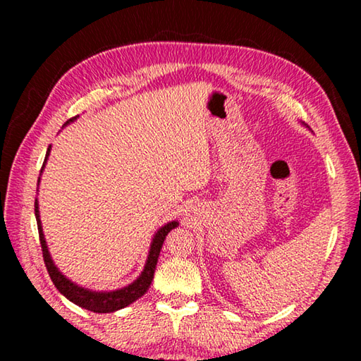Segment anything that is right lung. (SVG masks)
I'll return each instance as SVG.
<instances>
[{
    "label": "right lung",
    "instance_id": "add662e5",
    "mask_svg": "<svg viewBox=\"0 0 361 361\" xmlns=\"http://www.w3.org/2000/svg\"><path fill=\"white\" fill-rule=\"evenodd\" d=\"M76 118L66 121L63 127L68 126L70 122L76 121ZM49 154H51V146L47 148L41 173L46 167ZM39 181H41V176L38 178V186H39ZM35 216H36V223H38L42 258H44L46 269H47L49 276H51V280L54 282V285H56V288L62 293L66 299H70L73 304H76V305H79V307L87 309V310H90V312H97V314H109V312H116V310H119V309H124L129 304H132L133 301H137L138 298H142L145 293L148 291L152 279H154V271H156L157 258H159V253H161L162 243H164V240H166L169 232L175 229L176 226L180 224L178 221H170L167 224H164L162 228L157 229V232L151 240L148 258H146L143 271L135 280H133L132 283H129L127 286H122V288L113 290V291H95V290H90V288H85V286L78 285L76 282H73V280L63 276V274L60 272V269L56 266V262H54L51 253H49L44 232H42L38 199L35 200Z\"/></svg>",
    "mask_w": 361,
    "mask_h": 361
}]
</instances>
